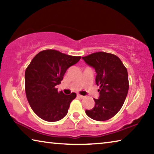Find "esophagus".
Masks as SVG:
<instances>
[{
    "instance_id": "esophagus-1",
    "label": "esophagus",
    "mask_w": 154,
    "mask_h": 154,
    "mask_svg": "<svg viewBox=\"0 0 154 154\" xmlns=\"http://www.w3.org/2000/svg\"><path fill=\"white\" fill-rule=\"evenodd\" d=\"M77 97H79L80 98H84V96H82V95H80V94H77Z\"/></svg>"
}]
</instances>
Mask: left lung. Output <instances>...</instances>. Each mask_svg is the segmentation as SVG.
<instances>
[{
	"instance_id": "left-lung-1",
	"label": "left lung",
	"mask_w": 154,
	"mask_h": 154,
	"mask_svg": "<svg viewBox=\"0 0 154 154\" xmlns=\"http://www.w3.org/2000/svg\"><path fill=\"white\" fill-rule=\"evenodd\" d=\"M82 58L95 69L96 83L100 86L98 98H94V107L85 113L96 121L107 120L118 113L126 100L129 88L126 68L118 56L106 52H96Z\"/></svg>"
}]
</instances>
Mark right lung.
I'll use <instances>...</instances> for the list:
<instances>
[{
	"label": "right lung",
	"mask_w": 154,
	"mask_h": 154,
	"mask_svg": "<svg viewBox=\"0 0 154 154\" xmlns=\"http://www.w3.org/2000/svg\"><path fill=\"white\" fill-rule=\"evenodd\" d=\"M81 56H72L54 49L40 51L34 57L25 72V91L33 111L43 120L57 122L68 113L75 92H58L66 70L79 61Z\"/></svg>",
	"instance_id": "right-lung-1"
}]
</instances>
